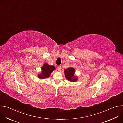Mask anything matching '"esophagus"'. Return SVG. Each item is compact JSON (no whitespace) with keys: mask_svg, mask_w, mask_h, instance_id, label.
<instances>
[{"mask_svg":"<svg viewBox=\"0 0 123 123\" xmlns=\"http://www.w3.org/2000/svg\"><path fill=\"white\" fill-rule=\"evenodd\" d=\"M61 66H57V69H58V70L59 71H60V69H61Z\"/></svg>","mask_w":123,"mask_h":123,"instance_id":"1","label":"esophagus"}]
</instances>
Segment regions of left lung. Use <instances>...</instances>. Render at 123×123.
Masks as SVG:
<instances>
[{
	"label": "left lung",
	"instance_id": "left-lung-1",
	"mask_svg": "<svg viewBox=\"0 0 123 123\" xmlns=\"http://www.w3.org/2000/svg\"><path fill=\"white\" fill-rule=\"evenodd\" d=\"M65 76L66 78L71 82H76L77 81V77L74 76L75 69L72 68L70 67L64 69Z\"/></svg>",
	"mask_w": 123,
	"mask_h": 123
}]
</instances>
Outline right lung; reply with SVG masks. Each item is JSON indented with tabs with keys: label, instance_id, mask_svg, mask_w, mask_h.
Returning a JSON list of instances; mask_svg holds the SVG:
<instances>
[{
	"label": "right lung",
	"instance_id": "obj_1",
	"mask_svg": "<svg viewBox=\"0 0 123 123\" xmlns=\"http://www.w3.org/2000/svg\"><path fill=\"white\" fill-rule=\"evenodd\" d=\"M55 69L54 66H50L47 63H45L41 68V72L38 75V77L40 79H45L48 78L51 73Z\"/></svg>",
	"mask_w": 123,
	"mask_h": 123
}]
</instances>
